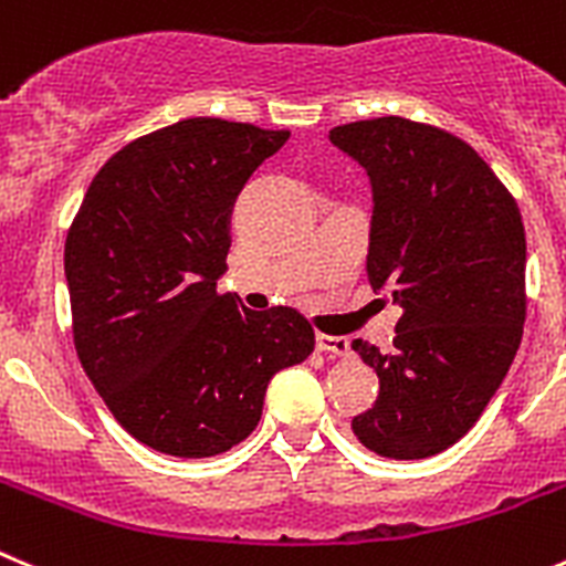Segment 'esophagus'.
<instances>
[{
	"label": "esophagus",
	"instance_id": "34e87169",
	"mask_svg": "<svg viewBox=\"0 0 566 566\" xmlns=\"http://www.w3.org/2000/svg\"><path fill=\"white\" fill-rule=\"evenodd\" d=\"M316 349H319V353H327V355H338V358H349V355H353L349 338L327 336V333H319V336H316Z\"/></svg>",
	"mask_w": 566,
	"mask_h": 566
}]
</instances>
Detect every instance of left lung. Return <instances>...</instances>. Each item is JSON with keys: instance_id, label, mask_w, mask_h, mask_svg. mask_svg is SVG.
<instances>
[{"instance_id": "8db88e82", "label": "left lung", "mask_w": 566, "mask_h": 566, "mask_svg": "<svg viewBox=\"0 0 566 566\" xmlns=\"http://www.w3.org/2000/svg\"><path fill=\"white\" fill-rule=\"evenodd\" d=\"M327 138L367 171L369 283L402 308L389 353L353 342L380 380L353 433L384 459H428L478 422L520 347V208L486 160L439 127L384 116Z\"/></svg>"}]
</instances>
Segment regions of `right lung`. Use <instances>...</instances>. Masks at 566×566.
I'll return each instance as SVG.
<instances>
[{
  "label": "right lung",
  "mask_w": 566,
  "mask_h": 566,
  "mask_svg": "<svg viewBox=\"0 0 566 566\" xmlns=\"http://www.w3.org/2000/svg\"><path fill=\"white\" fill-rule=\"evenodd\" d=\"M289 130L182 118L118 149L66 235L74 347L116 422L147 448L208 459L255 430L280 369L314 353L294 308L217 294L230 213Z\"/></svg>",
  "instance_id": "1"
}]
</instances>
